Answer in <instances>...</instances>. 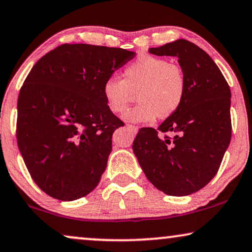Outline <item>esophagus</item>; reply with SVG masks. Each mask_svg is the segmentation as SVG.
<instances>
[{"mask_svg": "<svg viewBox=\"0 0 252 252\" xmlns=\"http://www.w3.org/2000/svg\"><path fill=\"white\" fill-rule=\"evenodd\" d=\"M127 128H129V129L132 130V132H134V133H136L137 130H139V127L134 126V125H127Z\"/></svg>", "mask_w": 252, "mask_h": 252, "instance_id": "34e87169", "label": "esophagus"}]
</instances>
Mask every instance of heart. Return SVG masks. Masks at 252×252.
<instances>
[{"label": "heart", "mask_w": 252, "mask_h": 252, "mask_svg": "<svg viewBox=\"0 0 252 252\" xmlns=\"http://www.w3.org/2000/svg\"><path fill=\"white\" fill-rule=\"evenodd\" d=\"M124 79L110 77L103 84V96L112 112L122 115L127 106L139 104L126 112L133 123L170 118L180 109L187 93V79L180 65L163 57L141 55L124 68Z\"/></svg>", "instance_id": "1"}]
</instances>
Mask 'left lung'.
Listing matches in <instances>:
<instances>
[{"label":"left lung","instance_id":"left-lung-1","mask_svg":"<svg viewBox=\"0 0 252 252\" xmlns=\"http://www.w3.org/2000/svg\"><path fill=\"white\" fill-rule=\"evenodd\" d=\"M149 53L178 57L187 93L180 109L157 129L139 130L133 151L155 187L166 195L187 196L212 180L229 146L230 89L212 58L190 41L179 39Z\"/></svg>","mask_w":252,"mask_h":252}]
</instances>
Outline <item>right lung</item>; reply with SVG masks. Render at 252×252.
Here are the masks:
<instances>
[{
	"mask_svg": "<svg viewBox=\"0 0 252 252\" xmlns=\"http://www.w3.org/2000/svg\"><path fill=\"white\" fill-rule=\"evenodd\" d=\"M135 56L122 48L62 44L41 57L20 88L17 142L34 182L61 201L98 185L124 123L108 108L103 84Z\"/></svg>",
	"mask_w": 252,
	"mask_h": 252,
	"instance_id": "obj_1",
	"label": "right lung"
}]
</instances>
